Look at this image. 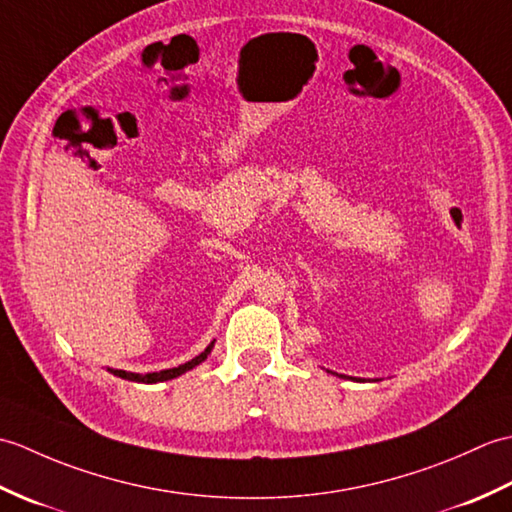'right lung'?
<instances>
[{
    "label": "right lung",
    "mask_w": 512,
    "mask_h": 512,
    "mask_svg": "<svg viewBox=\"0 0 512 512\" xmlns=\"http://www.w3.org/2000/svg\"><path fill=\"white\" fill-rule=\"evenodd\" d=\"M211 347H213V345L206 347V350H204L200 356L191 358L189 363L178 365V367H173V369H162V372H151V374H132V372H123V369H112V374H114V376H121V378H125V380H136V383H160V380H171V378H176V376H180V374H184V372H189V369H193L195 365H200V363L204 361V358L209 356Z\"/></svg>",
    "instance_id": "1"
}]
</instances>
